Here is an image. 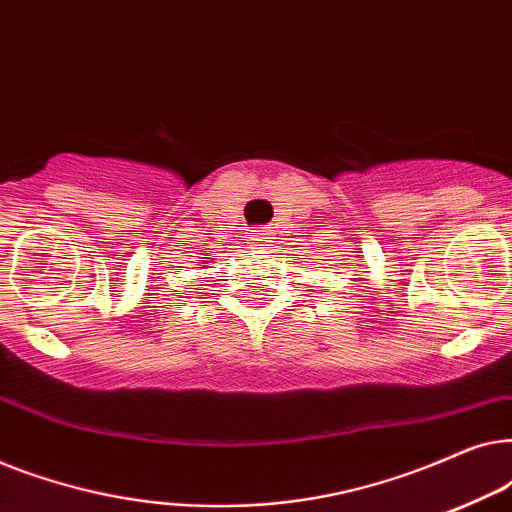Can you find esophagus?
Returning <instances> with one entry per match:
<instances>
[{
	"mask_svg": "<svg viewBox=\"0 0 512 512\" xmlns=\"http://www.w3.org/2000/svg\"><path fill=\"white\" fill-rule=\"evenodd\" d=\"M249 240L256 244V247H268V242L272 240L270 237V230H265V228H256V230H251L249 233Z\"/></svg>",
	"mask_w": 512,
	"mask_h": 512,
	"instance_id": "1",
	"label": "esophagus"
}]
</instances>
